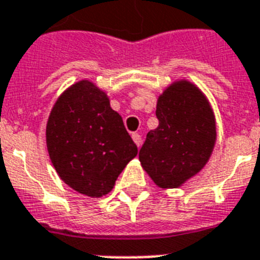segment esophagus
Wrapping results in <instances>:
<instances>
[{"mask_svg":"<svg viewBox=\"0 0 260 260\" xmlns=\"http://www.w3.org/2000/svg\"><path fill=\"white\" fill-rule=\"evenodd\" d=\"M132 139H134L135 144H136L137 147H140V144H141V136H140V135L136 134V132H134V134H132Z\"/></svg>","mask_w":260,"mask_h":260,"instance_id":"esophagus-1","label":"esophagus"}]
</instances>
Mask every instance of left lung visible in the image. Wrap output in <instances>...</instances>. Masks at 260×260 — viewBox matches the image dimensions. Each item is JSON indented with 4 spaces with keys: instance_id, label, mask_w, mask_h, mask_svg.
I'll return each instance as SVG.
<instances>
[{
    "instance_id": "obj_1",
    "label": "left lung",
    "mask_w": 260,
    "mask_h": 260,
    "mask_svg": "<svg viewBox=\"0 0 260 260\" xmlns=\"http://www.w3.org/2000/svg\"><path fill=\"white\" fill-rule=\"evenodd\" d=\"M159 126L147 134L139 160L160 188H178L210 159L216 125L214 112L198 86L181 80L160 94Z\"/></svg>"
}]
</instances>
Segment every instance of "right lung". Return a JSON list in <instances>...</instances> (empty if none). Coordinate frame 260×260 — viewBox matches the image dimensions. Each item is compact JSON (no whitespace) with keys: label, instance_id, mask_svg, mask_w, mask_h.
<instances>
[{"label":"right lung","instance_id":"right-lung-1","mask_svg":"<svg viewBox=\"0 0 260 260\" xmlns=\"http://www.w3.org/2000/svg\"><path fill=\"white\" fill-rule=\"evenodd\" d=\"M46 147L65 184L90 198L111 192L137 155L121 116L111 108L105 92L88 80L57 99L46 124Z\"/></svg>","mask_w":260,"mask_h":260}]
</instances>
